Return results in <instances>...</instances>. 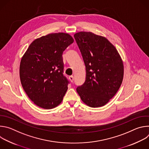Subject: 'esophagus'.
<instances>
[{
	"label": "esophagus",
	"instance_id": "34e87169",
	"mask_svg": "<svg viewBox=\"0 0 149 149\" xmlns=\"http://www.w3.org/2000/svg\"><path fill=\"white\" fill-rule=\"evenodd\" d=\"M69 78H70V80L71 81V82H73L74 81V76L73 75H71V76H70V77H69Z\"/></svg>",
	"mask_w": 149,
	"mask_h": 149
}]
</instances>
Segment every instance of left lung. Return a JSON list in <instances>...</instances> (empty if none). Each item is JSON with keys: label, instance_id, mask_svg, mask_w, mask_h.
<instances>
[{"label": "left lung", "instance_id": "obj_1", "mask_svg": "<svg viewBox=\"0 0 149 149\" xmlns=\"http://www.w3.org/2000/svg\"><path fill=\"white\" fill-rule=\"evenodd\" d=\"M74 38L86 70V81L77 88L81 100L91 107L107 104L123 81L124 65L115 47L105 37L79 32Z\"/></svg>", "mask_w": 149, "mask_h": 149}]
</instances>
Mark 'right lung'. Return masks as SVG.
I'll list each match as a JSON object with an SVG mask.
<instances>
[{"instance_id":"1","label":"right lung","mask_w":149,"mask_h":149,"mask_svg":"<svg viewBox=\"0 0 149 149\" xmlns=\"http://www.w3.org/2000/svg\"><path fill=\"white\" fill-rule=\"evenodd\" d=\"M73 42L68 33L48 34L33 40L21 59V84L38 107L51 109L62 102L70 83L63 74L62 54Z\"/></svg>"}]
</instances>
